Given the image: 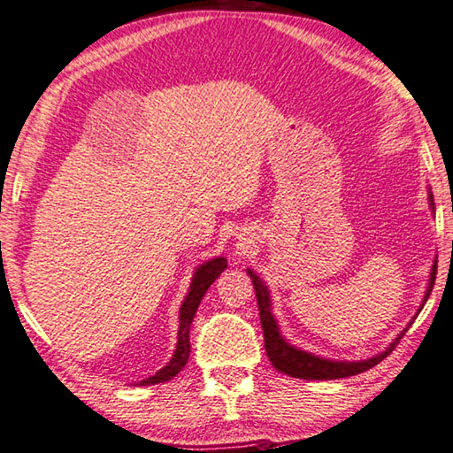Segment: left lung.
<instances>
[{
    "instance_id": "1",
    "label": "left lung",
    "mask_w": 453,
    "mask_h": 453,
    "mask_svg": "<svg viewBox=\"0 0 453 453\" xmlns=\"http://www.w3.org/2000/svg\"><path fill=\"white\" fill-rule=\"evenodd\" d=\"M430 207L434 211V197L430 193ZM436 272H438V260H434V266L430 272V284L428 289H426V296H424V302L420 305L428 302V297L432 294V288H434V281H436ZM246 274L250 276L254 289H256V300H258V310H260V321H262V331H264V347H266V353H268V359L270 363L276 366L280 372H286L289 377L294 379H305V380H333V379H345V377H353V374H359L372 369L374 365H379L382 359H387V357L395 351V347L398 345V341L404 337V333L411 327V323H408V327L400 333V335L392 341V343L387 347V351L379 353L377 357H371V359L366 361H329V359H323V357L318 355H311L307 351H302V349H297L294 345H289L288 341L280 335V329H278V323L274 319V315H272V307H270V292L268 288L264 286L262 278L256 276V272H252L250 268L246 270ZM418 315V313H416Z\"/></svg>"
}]
</instances>
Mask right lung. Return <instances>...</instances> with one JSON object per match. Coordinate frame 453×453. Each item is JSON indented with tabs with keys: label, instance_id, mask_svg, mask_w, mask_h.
Returning <instances> with one entry per match:
<instances>
[{
	"label": "right lung",
	"instance_id": "right-lung-1",
	"mask_svg": "<svg viewBox=\"0 0 453 453\" xmlns=\"http://www.w3.org/2000/svg\"><path fill=\"white\" fill-rule=\"evenodd\" d=\"M226 268V258L219 256V258H212L209 262L201 264V266L195 270L193 281L189 286V294L185 296V300L181 303V310H179V333H177V349L164 369H159L153 377L143 379L138 382L140 387L146 385H159V382H167L172 380L177 372H181L183 366L189 361V353H191V345H189V327L195 318V311L203 300L204 292H207L209 286L215 281L220 274H223Z\"/></svg>",
	"mask_w": 453,
	"mask_h": 453
}]
</instances>
